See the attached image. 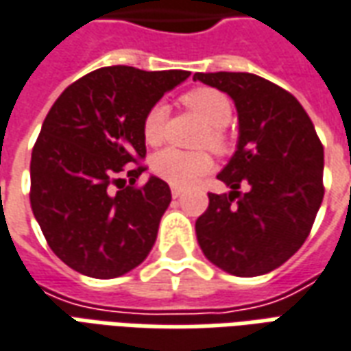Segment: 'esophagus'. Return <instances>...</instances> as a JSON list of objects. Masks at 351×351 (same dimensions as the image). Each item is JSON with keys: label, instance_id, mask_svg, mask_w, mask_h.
<instances>
[{"label": "esophagus", "instance_id": "34e87169", "mask_svg": "<svg viewBox=\"0 0 351 351\" xmlns=\"http://www.w3.org/2000/svg\"><path fill=\"white\" fill-rule=\"evenodd\" d=\"M171 195H173V197H180V195H182V190H180V188H171Z\"/></svg>", "mask_w": 351, "mask_h": 351}]
</instances>
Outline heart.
Here are the masks:
<instances>
[{"instance_id":"obj_1","label":"heart","mask_w":351,"mask_h":351,"mask_svg":"<svg viewBox=\"0 0 351 351\" xmlns=\"http://www.w3.org/2000/svg\"><path fill=\"white\" fill-rule=\"evenodd\" d=\"M182 106L207 123V131L201 136L203 144L213 150L226 152L228 134L224 125L232 119V102L222 90L213 87H195L184 95ZM169 110L165 104H154L142 119V136L150 146H158L165 138ZM152 173L171 186H192L199 176L213 169V159L207 152H184L178 148H163L150 159Z\"/></svg>"}]
</instances>
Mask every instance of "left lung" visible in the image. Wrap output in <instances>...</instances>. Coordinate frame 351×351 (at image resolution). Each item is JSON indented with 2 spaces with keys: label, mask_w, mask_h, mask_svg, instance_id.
Listing matches in <instances>:
<instances>
[{
  "label": "left lung",
  "mask_w": 351,
  "mask_h": 351,
  "mask_svg": "<svg viewBox=\"0 0 351 351\" xmlns=\"http://www.w3.org/2000/svg\"><path fill=\"white\" fill-rule=\"evenodd\" d=\"M228 93L237 108V150L218 180L230 195L209 193L195 220L203 254L232 276L279 268L310 235L323 201V144L302 104L276 83L247 72L193 73ZM250 184L247 194L237 193Z\"/></svg>",
  "instance_id": "8db88e82"
}]
</instances>
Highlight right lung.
<instances>
[{
	"instance_id": "right-lung-1",
	"label": "right lung",
	"mask_w": 351,
	"mask_h": 351,
	"mask_svg": "<svg viewBox=\"0 0 351 351\" xmlns=\"http://www.w3.org/2000/svg\"><path fill=\"white\" fill-rule=\"evenodd\" d=\"M190 72H144L106 66L62 90L49 110L30 161V203L60 261L83 276L119 278L144 262L171 203L169 184L144 165L117 175L146 156L144 114ZM118 190L113 192V186Z\"/></svg>"
}]
</instances>
